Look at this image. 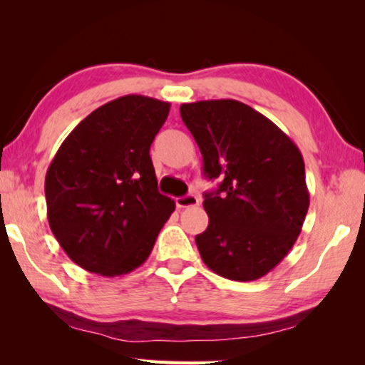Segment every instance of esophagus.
I'll return each instance as SVG.
<instances>
[{
  "label": "esophagus",
  "instance_id": "esophagus-1",
  "mask_svg": "<svg viewBox=\"0 0 365 365\" xmlns=\"http://www.w3.org/2000/svg\"><path fill=\"white\" fill-rule=\"evenodd\" d=\"M175 205H177V207H180V209L195 207V206L200 205V197L195 196V195H185V196L177 197Z\"/></svg>",
  "mask_w": 365,
  "mask_h": 365
}]
</instances>
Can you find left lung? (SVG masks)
Segmentation results:
<instances>
[{"mask_svg": "<svg viewBox=\"0 0 365 365\" xmlns=\"http://www.w3.org/2000/svg\"><path fill=\"white\" fill-rule=\"evenodd\" d=\"M202 154V172L220 178L205 193L209 215L196 246L209 269L237 282L257 280L293 248L309 209L304 160L274 122L237 100L180 106Z\"/></svg>", "mask_w": 365, "mask_h": 365, "instance_id": "obj_1", "label": "left lung"}]
</instances>
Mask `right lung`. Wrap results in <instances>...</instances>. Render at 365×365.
<instances>
[{"mask_svg":"<svg viewBox=\"0 0 365 365\" xmlns=\"http://www.w3.org/2000/svg\"><path fill=\"white\" fill-rule=\"evenodd\" d=\"M169 110L170 103L154 98H117L86 115L49 164V228L82 269L117 277L151 255L175 209L159 193L150 156Z\"/></svg>","mask_w":365,"mask_h":365,"instance_id":"1","label":"right lung"}]
</instances>
